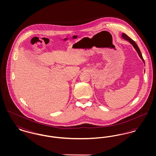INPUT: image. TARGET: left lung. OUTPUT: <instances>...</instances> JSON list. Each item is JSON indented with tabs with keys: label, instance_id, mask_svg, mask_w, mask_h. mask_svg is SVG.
Wrapping results in <instances>:
<instances>
[{
	"label": "left lung",
	"instance_id": "1",
	"mask_svg": "<svg viewBox=\"0 0 156 156\" xmlns=\"http://www.w3.org/2000/svg\"><path fill=\"white\" fill-rule=\"evenodd\" d=\"M121 37L123 38V39L125 40L126 41H128L131 44L133 45V47L134 48V49L136 50V51L137 52L139 56L140 57V58H141V60L143 61V62H144V65H145V62H144V59H143V56H142V55H141L140 50L139 47L137 46V45L136 44V43L132 39H131L130 37H128V36L126 35V34H125V33H122V35H121ZM144 71H145V70H144Z\"/></svg>",
	"mask_w": 156,
	"mask_h": 156
}]
</instances>
